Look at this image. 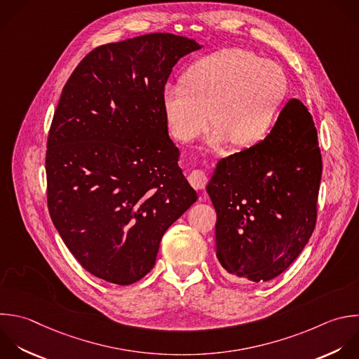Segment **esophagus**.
<instances>
[{"label": "esophagus", "instance_id": "obj_1", "mask_svg": "<svg viewBox=\"0 0 359 359\" xmlns=\"http://www.w3.org/2000/svg\"><path fill=\"white\" fill-rule=\"evenodd\" d=\"M188 180H189L191 185H192L195 189H203L205 185H206V180H208V178H206L205 171H202V170H194V171L189 174Z\"/></svg>", "mask_w": 359, "mask_h": 359}]
</instances>
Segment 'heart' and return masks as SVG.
<instances>
[{
	"mask_svg": "<svg viewBox=\"0 0 359 359\" xmlns=\"http://www.w3.org/2000/svg\"><path fill=\"white\" fill-rule=\"evenodd\" d=\"M287 95V80L273 62L244 49H227L194 63L184 84L163 91L167 121L175 137L192 142L213 122L209 144L236 142L252 147L273 130Z\"/></svg>",
	"mask_w": 359,
	"mask_h": 359,
	"instance_id": "b5f03b06",
	"label": "heart"
}]
</instances>
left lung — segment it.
Returning a JSON list of instances; mask_svg holds the SVG:
<instances>
[{"label":"left lung","instance_id":"obj_1","mask_svg":"<svg viewBox=\"0 0 359 359\" xmlns=\"http://www.w3.org/2000/svg\"><path fill=\"white\" fill-rule=\"evenodd\" d=\"M321 168L313 118L296 98L264 142L217 163L206 191L230 275L265 282L297 258L316 226Z\"/></svg>","mask_w":359,"mask_h":359}]
</instances>
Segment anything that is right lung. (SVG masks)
Wrapping results in <instances>:
<instances>
[{"label":"right lung","instance_id":"add662e5","mask_svg":"<svg viewBox=\"0 0 359 359\" xmlns=\"http://www.w3.org/2000/svg\"><path fill=\"white\" fill-rule=\"evenodd\" d=\"M194 39L149 34L88 53L63 88L48 139L52 222L90 273L130 285L198 195L178 165L163 91Z\"/></svg>","mask_w":359,"mask_h":359}]
</instances>
